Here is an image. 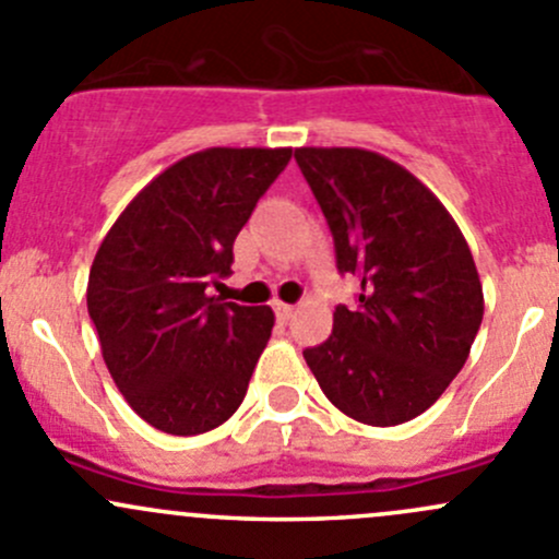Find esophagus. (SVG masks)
I'll use <instances>...</instances> for the list:
<instances>
[{"instance_id":"34e87169","label":"esophagus","mask_w":559,"mask_h":559,"mask_svg":"<svg viewBox=\"0 0 559 559\" xmlns=\"http://www.w3.org/2000/svg\"><path fill=\"white\" fill-rule=\"evenodd\" d=\"M275 308V316H278L281 321H289L292 316H295V306H286V302H273Z\"/></svg>"}]
</instances>
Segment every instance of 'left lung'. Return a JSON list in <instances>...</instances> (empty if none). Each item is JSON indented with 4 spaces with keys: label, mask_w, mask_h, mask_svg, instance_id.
<instances>
[{
    "label": "left lung",
    "mask_w": 559,
    "mask_h": 559,
    "mask_svg": "<svg viewBox=\"0 0 559 559\" xmlns=\"http://www.w3.org/2000/svg\"><path fill=\"white\" fill-rule=\"evenodd\" d=\"M295 159L330 224L337 270L359 278L357 306H337L332 335L302 357L343 414L403 425L447 392L481 326L471 248L397 162L365 148H297Z\"/></svg>",
    "instance_id": "obj_1"
}]
</instances>
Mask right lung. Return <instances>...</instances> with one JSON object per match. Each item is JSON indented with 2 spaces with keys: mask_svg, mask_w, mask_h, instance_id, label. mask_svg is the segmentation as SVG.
Listing matches in <instances>:
<instances>
[{
  "mask_svg": "<svg viewBox=\"0 0 559 559\" xmlns=\"http://www.w3.org/2000/svg\"><path fill=\"white\" fill-rule=\"evenodd\" d=\"M292 148H205L156 175L105 235L88 316L118 392L170 436H200L243 403L270 341L267 306L224 302L233 243Z\"/></svg>",
  "mask_w": 559,
  "mask_h": 559,
  "instance_id": "add662e5",
  "label": "right lung"
}]
</instances>
